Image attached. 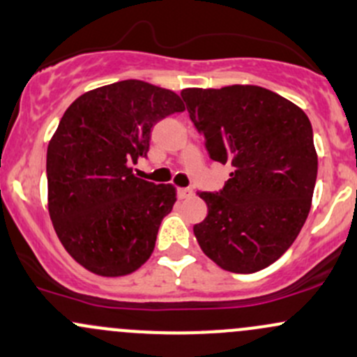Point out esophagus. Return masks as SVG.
Returning <instances> with one entry per match:
<instances>
[{
    "mask_svg": "<svg viewBox=\"0 0 357 357\" xmlns=\"http://www.w3.org/2000/svg\"><path fill=\"white\" fill-rule=\"evenodd\" d=\"M191 195H193V188H179L178 190V197L181 199L190 198Z\"/></svg>",
    "mask_w": 357,
    "mask_h": 357,
    "instance_id": "34e87169",
    "label": "esophagus"
}]
</instances>
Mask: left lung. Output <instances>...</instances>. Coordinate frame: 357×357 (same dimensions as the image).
<instances>
[{"instance_id":"8db88e82","label":"left lung","mask_w":357,"mask_h":357,"mask_svg":"<svg viewBox=\"0 0 357 357\" xmlns=\"http://www.w3.org/2000/svg\"><path fill=\"white\" fill-rule=\"evenodd\" d=\"M210 158L230 164L225 186L199 193L208 215L193 227L203 252L227 271L268 268L308 217L317 152L308 116L259 86L181 91Z\"/></svg>"}]
</instances>
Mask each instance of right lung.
<instances>
[{"label": "right lung", "mask_w": 357, "mask_h": 357, "mask_svg": "<svg viewBox=\"0 0 357 357\" xmlns=\"http://www.w3.org/2000/svg\"><path fill=\"white\" fill-rule=\"evenodd\" d=\"M183 109L169 89L127 79L84 93L59 121L47 149L49 213L91 273L123 276L151 257L176 190L137 178L130 164L147 158L154 125Z\"/></svg>", "instance_id": "obj_1"}]
</instances>
